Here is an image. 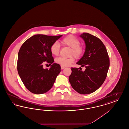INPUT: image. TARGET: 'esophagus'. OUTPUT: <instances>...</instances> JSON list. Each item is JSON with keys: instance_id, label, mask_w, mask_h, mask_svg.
I'll return each instance as SVG.
<instances>
[{"instance_id": "esophagus-1", "label": "esophagus", "mask_w": 129, "mask_h": 129, "mask_svg": "<svg viewBox=\"0 0 129 129\" xmlns=\"http://www.w3.org/2000/svg\"><path fill=\"white\" fill-rule=\"evenodd\" d=\"M65 68V67H64V66H61V69L62 70L64 69Z\"/></svg>"}]
</instances>
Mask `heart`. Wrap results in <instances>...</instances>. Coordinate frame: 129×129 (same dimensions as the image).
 Instances as JSON below:
<instances>
[{
  "instance_id": "obj_1",
  "label": "heart",
  "mask_w": 129,
  "mask_h": 129,
  "mask_svg": "<svg viewBox=\"0 0 129 129\" xmlns=\"http://www.w3.org/2000/svg\"><path fill=\"white\" fill-rule=\"evenodd\" d=\"M61 43L64 46H67L71 48L70 55H72L69 58L59 57L56 58L55 62L61 66L65 67L70 65L74 61V57L77 59H79L85 52L84 47L80 45L79 40L73 35H69L63 38ZM50 51L52 55L55 56L58 55L60 52V45L59 43L57 42H54L51 45Z\"/></svg>"
}]
</instances>
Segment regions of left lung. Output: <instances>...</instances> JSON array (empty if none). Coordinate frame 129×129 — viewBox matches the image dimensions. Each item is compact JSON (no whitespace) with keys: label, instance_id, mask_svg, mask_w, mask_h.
Instances as JSON below:
<instances>
[{"label":"left lung","instance_id":"1","mask_svg":"<svg viewBox=\"0 0 129 129\" xmlns=\"http://www.w3.org/2000/svg\"><path fill=\"white\" fill-rule=\"evenodd\" d=\"M80 37L85 41L86 50L77 64L85 67L86 70L82 71L77 68H71L69 80L76 91L88 94L97 90L104 83L110 60L104 44L98 38L88 33H83Z\"/></svg>","mask_w":129,"mask_h":129}]
</instances>
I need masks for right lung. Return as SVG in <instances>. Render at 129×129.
Here are the masks:
<instances>
[{"label": "right lung", "instance_id": "right-lung-1", "mask_svg": "<svg viewBox=\"0 0 129 129\" xmlns=\"http://www.w3.org/2000/svg\"><path fill=\"white\" fill-rule=\"evenodd\" d=\"M62 36L37 34L28 39L21 46L18 54L17 71L24 85L31 92L43 94L53 86L61 67L58 64L53 63L50 48ZM45 61L50 65L52 64L49 69L42 67Z\"/></svg>", "mask_w": 129, "mask_h": 129}]
</instances>
